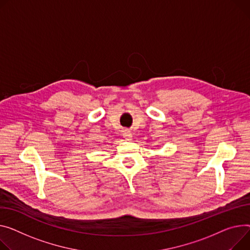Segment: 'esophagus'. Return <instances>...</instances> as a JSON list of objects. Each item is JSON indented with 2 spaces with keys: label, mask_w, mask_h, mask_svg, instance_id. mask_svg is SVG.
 Masks as SVG:
<instances>
[{
  "label": "esophagus",
  "mask_w": 250,
  "mask_h": 250,
  "mask_svg": "<svg viewBox=\"0 0 250 250\" xmlns=\"http://www.w3.org/2000/svg\"><path fill=\"white\" fill-rule=\"evenodd\" d=\"M123 136H124V138H125L126 141H130L131 138H132L131 132H130L128 129H125V130H124Z\"/></svg>",
  "instance_id": "34e87169"
}]
</instances>
